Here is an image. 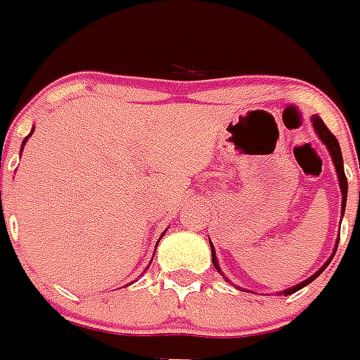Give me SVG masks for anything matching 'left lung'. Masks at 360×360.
Masks as SVG:
<instances>
[{
    "label": "left lung",
    "mask_w": 360,
    "mask_h": 360,
    "mask_svg": "<svg viewBox=\"0 0 360 360\" xmlns=\"http://www.w3.org/2000/svg\"><path fill=\"white\" fill-rule=\"evenodd\" d=\"M310 121H312V127L314 130H316V134H318V138L325 143V147L329 149L330 153V158H333V162H335V169H336V175H338V185H340V192H342V217H344V211H346V200H347V179H346V174H344V158H342V151H340V143H338V140H336L335 136H333V132H330L327 127H325V123L321 121V117L319 115H312L310 117ZM340 240V239H338ZM209 245H211V256H213V265L214 269L219 271L222 276H224L226 282H230V278L226 276L222 271H220V265H219V259H217V254H214V246L213 243L209 240ZM336 246H338V243H336ZM336 246H335V250H333V256H335V252H336ZM333 256L327 259V262L323 263V267H319L316 273L312 274V276H308L307 280H302V282H299L297 285H291V288H288V290L284 291H280V293H284V295H291V293H295V291H299L301 288H304V285H308L310 282H314V280L318 278L319 274L323 273L325 267L329 265L330 259H333ZM245 291V290H243Z\"/></svg>",
    "instance_id": "1"
}]
</instances>
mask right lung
I'll return each instance as SVG.
<instances>
[{
  "label": "right lung",
  "mask_w": 360,
  "mask_h": 360,
  "mask_svg": "<svg viewBox=\"0 0 360 360\" xmlns=\"http://www.w3.org/2000/svg\"><path fill=\"white\" fill-rule=\"evenodd\" d=\"M31 134H33V130H31V132H30V136H31ZM30 136H25V138H24V141H22V147H20V151H22V149H24V146H25V141L30 140ZM164 233H166V231H164ZM164 233H162V236H164ZM162 236L158 237V240L162 239ZM157 245H158V243H157ZM151 262H153V259H151Z\"/></svg>",
  "instance_id": "add662e5"
}]
</instances>
